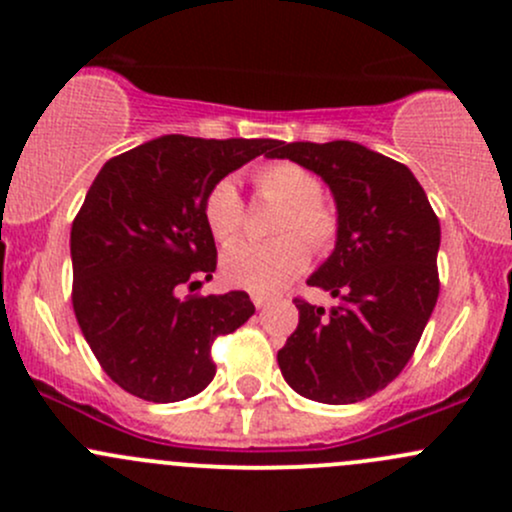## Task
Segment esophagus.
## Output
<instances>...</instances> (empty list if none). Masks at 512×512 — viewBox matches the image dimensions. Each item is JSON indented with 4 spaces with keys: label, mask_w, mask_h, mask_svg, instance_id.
Returning a JSON list of instances; mask_svg holds the SVG:
<instances>
[{
    "label": "esophagus",
    "mask_w": 512,
    "mask_h": 512,
    "mask_svg": "<svg viewBox=\"0 0 512 512\" xmlns=\"http://www.w3.org/2000/svg\"><path fill=\"white\" fill-rule=\"evenodd\" d=\"M270 302H272V297H267V294H252V304H255L257 309L267 307Z\"/></svg>",
    "instance_id": "34e87169"
}]
</instances>
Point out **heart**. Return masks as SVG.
I'll return each mask as SVG.
<instances>
[{
    "label": "heart",
    "mask_w": 512,
    "mask_h": 512,
    "mask_svg": "<svg viewBox=\"0 0 512 512\" xmlns=\"http://www.w3.org/2000/svg\"><path fill=\"white\" fill-rule=\"evenodd\" d=\"M257 195L267 203L282 205L275 220L272 242H240L220 260V272L227 285L250 292H275L289 280L302 275L309 262V250H332L339 232L334 208L322 200V183L309 168L289 160L260 165L252 175ZM205 225L220 245L240 237L245 223V203L235 180L223 178L210 188L203 205Z\"/></svg>",
    "instance_id": "1"
}]
</instances>
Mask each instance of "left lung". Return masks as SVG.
Wrapping results in <instances>:
<instances>
[{"label":"left lung","instance_id":"left-lung-1","mask_svg":"<svg viewBox=\"0 0 512 512\" xmlns=\"http://www.w3.org/2000/svg\"><path fill=\"white\" fill-rule=\"evenodd\" d=\"M317 173L337 203V245L307 285L332 309L294 299L299 324L277 352L282 376L319 404H356L401 374L438 299L441 225L404 163L354 141L270 146Z\"/></svg>","mask_w":512,"mask_h":512}]
</instances>
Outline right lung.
<instances>
[{"mask_svg":"<svg viewBox=\"0 0 512 512\" xmlns=\"http://www.w3.org/2000/svg\"><path fill=\"white\" fill-rule=\"evenodd\" d=\"M272 141L160 136L111 158L71 225L76 319L98 364L128 394L173 404L213 381L210 344L255 314L247 292L180 299L213 280L203 205L218 180Z\"/></svg>","mask_w":512,"mask_h":512,"instance_id":"obj_1","label":"right lung"}]
</instances>
